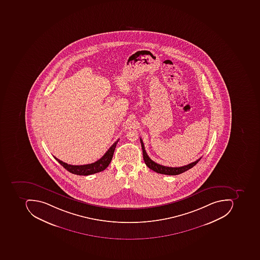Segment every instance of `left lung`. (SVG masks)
I'll return each mask as SVG.
<instances>
[{
    "label": "left lung",
    "mask_w": 260,
    "mask_h": 260,
    "mask_svg": "<svg viewBox=\"0 0 260 260\" xmlns=\"http://www.w3.org/2000/svg\"><path fill=\"white\" fill-rule=\"evenodd\" d=\"M141 141V147H142L143 151V158H144V162L146 164L147 167L148 168L152 170L153 171L156 172L158 173H161V174H165V175H178L180 173H183V172L187 171V170H190L192 167H194L199 161L201 158L196 160V161L190 163V164L187 165V166H183V167H165V166H161V165L158 164V163L154 162V161L151 159L147 154L145 148H144V143H143L141 138H140Z\"/></svg>",
    "instance_id": "left-lung-1"
}]
</instances>
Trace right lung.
Wrapping results in <instances>:
<instances>
[{"mask_svg": "<svg viewBox=\"0 0 260 260\" xmlns=\"http://www.w3.org/2000/svg\"><path fill=\"white\" fill-rule=\"evenodd\" d=\"M118 139L116 142L112 144L109 150L106 151V154L103 156L98 160L97 161L90 164L81 165V166H73V165L67 164L64 161L57 158L56 157L54 158L60 163V164L64 167L66 170H68L70 173L76 174V175L87 176L94 174V173H99V172L103 171L109 167V163L112 161V156H113L114 151L116 149V144H117Z\"/></svg>", "mask_w": 260, "mask_h": 260, "instance_id": "obj_1", "label": "right lung"}]
</instances>
